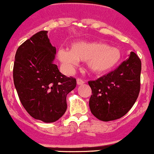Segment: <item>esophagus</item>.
I'll list each match as a JSON object with an SVG mask.
<instances>
[{
  "mask_svg": "<svg viewBox=\"0 0 154 154\" xmlns=\"http://www.w3.org/2000/svg\"><path fill=\"white\" fill-rule=\"evenodd\" d=\"M77 85H83V83H84V81H83L82 79H77Z\"/></svg>",
  "mask_w": 154,
  "mask_h": 154,
  "instance_id": "esophagus-1",
  "label": "esophagus"
}]
</instances>
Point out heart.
Listing matches in <instances>:
<instances>
[{
    "label": "heart",
    "mask_w": 154,
    "mask_h": 154,
    "mask_svg": "<svg viewBox=\"0 0 154 154\" xmlns=\"http://www.w3.org/2000/svg\"><path fill=\"white\" fill-rule=\"evenodd\" d=\"M57 56L68 69L77 66L79 61L86 62L91 72L101 75L117 66L121 60L122 54L118 48L109 47L104 43L80 41L71 44L70 50L59 49Z\"/></svg>",
    "instance_id": "heart-1"
}]
</instances>
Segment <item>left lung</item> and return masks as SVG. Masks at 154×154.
I'll list each match as a JSON object with an SVG mask.
<instances>
[{
    "mask_svg": "<svg viewBox=\"0 0 154 154\" xmlns=\"http://www.w3.org/2000/svg\"><path fill=\"white\" fill-rule=\"evenodd\" d=\"M141 62L134 52L113 71L89 81V108L101 121L121 118L132 108L140 92Z\"/></svg>",
    "mask_w": 154,
    "mask_h": 154,
    "instance_id": "obj_1",
    "label": "left lung"
}]
</instances>
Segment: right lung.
<instances>
[{"label": "right lung", "mask_w": 154, "mask_h": 154, "mask_svg": "<svg viewBox=\"0 0 154 154\" xmlns=\"http://www.w3.org/2000/svg\"><path fill=\"white\" fill-rule=\"evenodd\" d=\"M47 31L34 34L18 48L13 66V81L21 103L33 118L53 123L67 110L66 97L77 85L53 63L56 47Z\"/></svg>", "instance_id": "right-lung-1"}]
</instances>
